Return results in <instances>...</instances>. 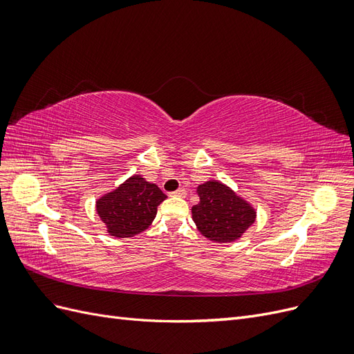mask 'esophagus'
I'll return each mask as SVG.
<instances>
[{
	"mask_svg": "<svg viewBox=\"0 0 354 354\" xmlns=\"http://www.w3.org/2000/svg\"><path fill=\"white\" fill-rule=\"evenodd\" d=\"M173 196H178V198H185L186 195H187V192H186V189H183V187H180V189H177L176 192H173V194H171Z\"/></svg>",
	"mask_w": 354,
	"mask_h": 354,
	"instance_id": "1",
	"label": "esophagus"
}]
</instances>
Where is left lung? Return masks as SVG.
<instances>
[{
	"label": "left lung",
	"instance_id": "left-lung-1",
	"mask_svg": "<svg viewBox=\"0 0 354 354\" xmlns=\"http://www.w3.org/2000/svg\"><path fill=\"white\" fill-rule=\"evenodd\" d=\"M196 192L199 202L192 207V218L208 241L234 242L254 224L257 218L254 205L227 185L208 180L199 185Z\"/></svg>",
	"mask_w": 354,
	"mask_h": 354
}]
</instances>
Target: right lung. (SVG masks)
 Returning a JSON list of instances; mask_svg holds the SVG:
<instances>
[{
    "label": "right lung",
    "mask_w": 354,
    "mask_h": 354,
    "mask_svg": "<svg viewBox=\"0 0 354 354\" xmlns=\"http://www.w3.org/2000/svg\"><path fill=\"white\" fill-rule=\"evenodd\" d=\"M167 195L143 176L134 174L95 201V212L113 238H133L145 232L156 217Z\"/></svg>",
    "instance_id": "right-lung-1"
}]
</instances>
